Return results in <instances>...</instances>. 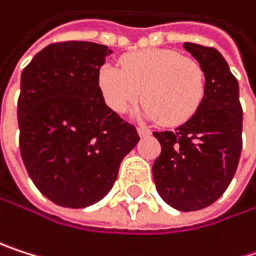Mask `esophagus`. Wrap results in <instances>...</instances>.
<instances>
[{
  "label": "esophagus",
  "mask_w": 256,
  "mask_h": 256,
  "mask_svg": "<svg viewBox=\"0 0 256 256\" xmlns=\"http://www.w3.org/2000/svg\"><path fill=\"white\" fill-rule=\"evenodd\" d=\"M138 135H140L141 138H144V136L152 135V130H150V129H147V127H138Z\"/></svg>",
  "instance_id": "esophagus-1"
}]
</instances>
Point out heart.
Wrapping results in <instances>:
<instances>
[{
	"mask_svg": "<svg viewBox=\"0 0 256 256\" xmlns=\"http://www.w3.org/2000/svg\"><path fill=\"white\" fill-rule=\"evenodd\" d=\"M120 67L104 64L97 76L104 103L116 114L127 112L144 97L138 116L177 126L188 121L202 102V67L176 50L142 49L126 54Z\"/></svg>",
	"mask_w": 256,
	"mask_h": 256,
	"instance_id": "1",
	"label": "heart"
}]
</instances>
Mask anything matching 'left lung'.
Here are the masks:
<instances>
[{
    "label": "left lung",
    "instance_id": "left-lung-1",
    "mask_svg": "<svg viewBox=\"0 0 256 256\" xmlns=\"http://www.w3.org/2000/svg\"><path fill=\"white\" fill-rule=\"evenodd\" d=\"M200 62L206 91L198 110L174 132H154L162 146L153 178L162 200L176 210L195 212L219 200L240 160L243 110L238 82L214 48L184 43Z\"/></svg>",
    "mask_w": 256,
    "mask_h": 256
}]
</instances>
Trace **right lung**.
Wrapping results in <instances>:
<instances>
[{"instance_id": "obj_1", "label": "right lung", "mask_w": 256, "mask_h": 256, "mask_svg": "<svg viewBox=\"0 0 256 256\" xmlns=\"http://www.w3.org/2000/svg\"><path fill=\"white\" fill-rule=\"evenodd\" d=\"M112 50L91 42L52 43L24 68L19 147L36 188L61 207L84 208L112 189L136 129L104 103L97 76Z\"/></svg>"}]
</instances>
